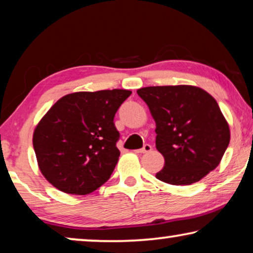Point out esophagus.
Listing matches in <instances>:
<instances>
[{"mask_svg":"<svg viewBox=\"0 0 253 253\" xmlns=\"http://www.w3.org/2000/svg\"><path fill=\"white\" fill-rule=\"evenodd\" d=\"M152 151V146L150 144H145L143 148H140V150H136L134 152L136 153H148V152Z\"/></svg>","mask_w":253,"mask_h":253,"instance_id":"esophagus-1","label":"esophagus"}]
</instances>
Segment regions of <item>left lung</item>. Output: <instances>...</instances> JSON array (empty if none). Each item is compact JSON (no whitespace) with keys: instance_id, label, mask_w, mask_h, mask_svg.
<instances>
[{"instance_id":"1","label":"left lung","mask_w":253,"mask_h":253,"mask_svg":"<svg viewBox=\"0 0 253 253\" xmlns=\"http://www.w3.org/2000/svg\"><path fill=\"white\" fill-rule=\"evenodd\" d=\"M138 95L155 121V146L165 166L155 177L172 185H190L221 162L230 129L216 100L192 85L148 86Z\"/></svg>"}]
</instances>
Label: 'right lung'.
Returning a JSON list of instances; mask_svg holds the SVG:
<instances>
[{
  "label": "right lung",
  "instance_id": "1",
  "mask_svg": "<svg viewBox=\"0 0 253 253\" xmlns=\"http://www.w3.org/2000/svg\"><path fill=\"white\" fill-rule=\"evenodd\" d=\"M127 89L75 92L62 96L33 132L43 177L62 192L88 195L108 181L119 161L114 117Z\"/></svg>",
  "mask_w": 253,
  "mask_h": 253
}]
</instances>
